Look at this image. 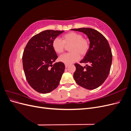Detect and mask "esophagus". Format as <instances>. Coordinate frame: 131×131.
I'll use <instances>...</instances> for the list:
<instances>
[{"mask_svg":"<svg viewBox=\"0 0 131 131\" xmlns=\"http://www.w3.org/2000/svg\"><path fill=\"white\" fill-rule=\"evenodd\" d=\"M68 66H69V65H68V64H65L66 68H67V67H68Z\"/></svg>","mask_w":131,"mask_h":131,"instance_id":"34e87169","label":"esophagus"}]
</instances>
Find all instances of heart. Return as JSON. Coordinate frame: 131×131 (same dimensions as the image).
Wrapping results in <instances>:
<instances>
[{
  "label": "heart",
  "mask_w": 131,
  "mask_h": 131,
  "mask_svg": "<svg viewBox=\"0 0 131 131\" xmlns=\"http://www.w3.org/2000/svg\"><path fill=\"white\" fill-rule=\"evenodd\" d=\"M52 46L54 51L58 54L64 52L66 46H69L70 52L61 55L58 59L66 64H70L78 61L80 55L82 57L85 56L90 48V42L88 39L83 38L81 33L72 31L63 35L62 40L55 38Z\"/></svg>",
  "instance_id": "obj_1"
}]
</instances>
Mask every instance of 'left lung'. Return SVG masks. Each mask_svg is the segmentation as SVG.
Segmentation results:
<instances>
[{
	"instance_id": "left-lung-1",
	"label": "left lung",
	"mask_w": 131,
	"mask_h": 131,
	"mask_svg": "<svg viewBox=\"0 0 131 131\" xmlns=\"http://www.w3.org/2000/svg\"><path fill=\"white\" fill-rule=\"evenodd\" d=\"M84 33L90 40V48L80 63H90L83 67L74 64L73 77L77 84L88 90L100 86L108 77L112 63V53L106 39L97 30L90 28L71 29Z\"/></svg>"
}]
</instances>
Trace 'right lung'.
Masks as SVG:
<instances>
[{
	"label": "right lung",
	"mask_w": 131,
	"mask_h": 131,
	"mask_svg": "<svg viewBox=\"0 0 131 131\" xmlns=\"http://www.w3.org/2000/svg\"><path fill=\"white\" fill-rule=\"evenodd\" d=\"M63 31H42L30 39L23 51L22 62L26 79L39 93H47L56 89L64 72L63 63L52 64L58 57L52 42Z\"/></svg>",
	"instance_id": "1"
}]
</instances>
